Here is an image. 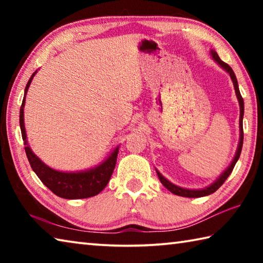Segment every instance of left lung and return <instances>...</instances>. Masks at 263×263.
Instances as JSON below:
<instances>
[{
	"instance_id": "1",
	"label": "left lung",
	"mask_w": 263,
	"mask_h": 263,
	"mask_svg": "<svg viewBox=\"0 0 263 263\" xmlns=\"http://www.w3.org/2000/svg\"><path fill=\"white\" fill-rule=\"evenodd\" d=\"M211 54L212 58L216 60V62H218L222 68H224L226 72L230 74L231 79H232L233 81V86L235 89V94H237L238 97V101H239V105H240V140H239V145H238V149H237V153H235V157L233 159V161L231 162V164L229 166V168L226 169V171L222 173V174L218 177V180L213 182L211 185L206 186L205 189H202V190H189V189H184V188H181V186H177L175 184H173L169 182L168 180L164 179V177L160 174L159 172L158 173V176L160 181H161V183L166 186V188L171 191V193L175 194L177 196H183V197H190V198H197V197H203V196H208V195H211L215 193L216 190L219 189V186L224 183L226 181V179L230 176L231 173H232L233 168L235 166V163H237L238 159L240 157V153H241V149H242V142H243V128H242V117H243V100H242V96L240 94L239 91V87H238V81H237V78H235V74L232 70V68L230 67V66L226 64V62L222 61L219 57H218L217 53L215 51H211Z\"/></svg>"
}]
</instances>
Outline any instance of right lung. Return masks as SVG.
Listing matches in <instances>:
<instances>
[{
  "label": "right lung",
  "instance_id": "add662e5",
  "mask_svg": "<svg viewBox=\"0 0 263 263\" xmlns=\"http://www.w3.org/2000/svg\"><path fill=\"white\" fill-rule=\"evenodd\" d=\"M30 78L28 84L25 87L24 99L22 102L20 110V125L22 131V138H23L25 144V153L28 157L29 162L31 164L32 171L37 174L44 184L50 189L53 194L59 196L61 198L66 199H80L92 197L100 194L103 190L110 180L111 175L117 161L118 147L114 149V152L109 155V158L105 161L92 168L90 171L79 172V173H64L46 166L41 159L34 155L32 151L29 147L28 141H26V133L24 127V104L25 96L30 87V83L32 81L34 74Z\"/></svg>",
  "mask_w": 263,
  "mask_h": 263
}]
</instances>
